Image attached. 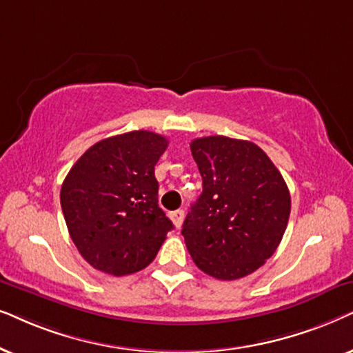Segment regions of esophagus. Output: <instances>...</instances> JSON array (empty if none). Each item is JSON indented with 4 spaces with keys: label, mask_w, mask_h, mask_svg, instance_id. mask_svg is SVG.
<instances>
[{
    "label": "esophagus",
    "mask_w": 353,
    "mask_h": 353,
    "mask_svg": "<svg viewBox=\"0 0 353 353\" xmlns=\"http://www.w3.org/2000/svg\"><path fill=\"white\" fill-rule=\"evenodd\" d=\"M171 219L176 228H181L182 223H184V210H176L171 213Z\"/></svg>",
    "instance_id": "34e87169"
}]
</instances>
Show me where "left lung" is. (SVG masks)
<instances>
[{
  "instance_id": "obj_1",
  "label": "left lung",
  "mask_w": 353,
  "mask_h": 353,
  "mask_svg": "<svg viewBox=\"0 0 353 353\" xmlns=\"http://www.w3.org/2000/svg\"><path fill=\"white\" fill-rule=\"evenodd\" d=\"M203 192L182 225L187 250L201 271L234 281L265 265L283 241L290 194L258 145L210 135L192 140Z\"/></svg>"
}]
</instances>
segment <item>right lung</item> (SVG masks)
<instances>
[{
  "instance_id": "add662e5",
  "label": "right lung",
  "mask_w": 353,
  "mask_h": 353,
  "mask_svg": "<svg viewBox=\"0 0 353 353\" xmlns=\"http://www.w3.org/2000/svg\"><path fill=\"white\" fill-rule=\"evenodd\" d=\"M168 139L150 130L100 140L75 161L61 187L70 239L98 271L125 276L154 260L174 228L158 205L154 164Z\"/></svg>"
}]
</instances>
